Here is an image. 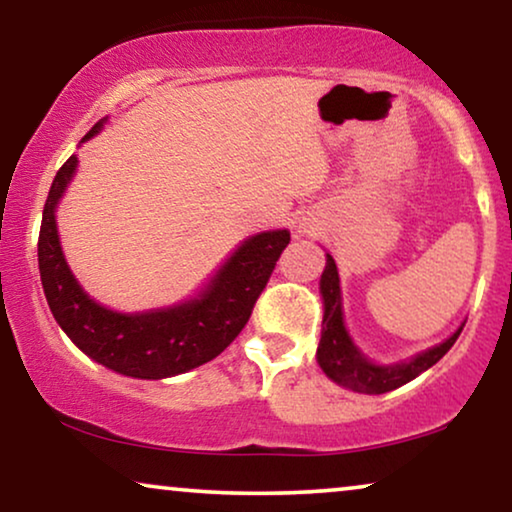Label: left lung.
I'll return each instance as SVG.
<instances>
[{
  "label": "left lung",
  "mask_w": 512,
  "mask_h": 512,
  "mask_svg": "<svg viewBox=\"0 0 512 512\" xmlns=\"http://www.w3.org/2000/svg\"><path fill=\"white\" fill-rule=\"evenodd\" d=\"M321 296H324V331H321L317 361L324 373L333 382L342 387L359 391V394H387L391 389L403 387L410 380H415L419 373L429 370L433 363H438L450 352V347L457 342L461 328L452 338H447L443 345H436L426 352L417 354L408 363H396V366H375L354 347L352 338L342 324V303H340V277L335 268L333 256L326 258V270L321 275Z\"/></svg>",
  "instance_id": "obj_1"
}]
</instances>
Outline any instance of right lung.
I'll use <instances>...</instances> for the list:
<instances>
[{
    "label": "right lung",
    "instance_id": "right-lung-1",
    "mask_svg": "<svg viewBox=\"0 0 512 512\" xmlns=\"http://www.w3.org/2000/svg\"><path fill=\"white\" fill-rule=\"evenodd\" d=\"M97 123L83 139L97 135ZM76 156L55 174L39 230V272L55 321L81 352L121 375L160 380L212 361L233 342L275 265L291 242L289 230L251 237L216 272L200 298L170 310L121 314L90 300L62 256L55 205L72 179Z\"/></svg>",
    "mask_w": 512,
    "mask_h": 512
}]
</instances>
